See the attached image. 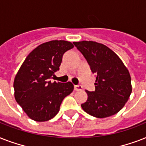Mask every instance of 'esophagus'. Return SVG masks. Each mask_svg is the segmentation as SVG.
Masks as SVG:
<instances>
[{
	"label": "esophagus",
	"instance_id": "1",
	"mask_svg": "<svg viewBox=\"0 0 146 146\" xmlns=\"http://www.w3.org/2000/svg\"><path fill=\"white\" fill-rule=\"evenodd\" d=\"M82 87L80 85H78V86H74V90L75 91H80V90H82Z\"/></svg>",
	"mask_w": 146,
	"mask_h": 146
}]
</instances>
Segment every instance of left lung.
<instances>
[{
    "instance_id": "8db88e82",
    "label": "left lung",
    "mask_w": 146,
    "mask_h": 146,
    "mask_svg": "<svg viewBox=\"0 0 146 146\" xmlns=\"http://www.w3.org/2000/svg\"><path fill=\"white\" fill-rule=\"evenodd\" d=\"M92 72L96 74V90H86L88 98L83 111L98 118L108 117L123 108L132 92L131 77L117 54L108 47L92 41L74 42Z\"/></svg>"
}]
</instances>
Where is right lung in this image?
<instances>
[{
  "instance_id": "right-lung-1",
  "label": "right lung",
  "mask_w": 146,
  "mask_h": 146,
  "mask_svg": "<svg viewBox=\"0 0 146 146\" xmlns=\"http://www.w3.org/2000/svg\"><path fill=\"white\" fill-rule=\"evenodd\" d=\"M70 42L53 40L40 44L26 57L15 76V99L32 120L44 122L56 116L62 101L73 92L72 82H50Z\"/></svg>"
}]
</instances>
